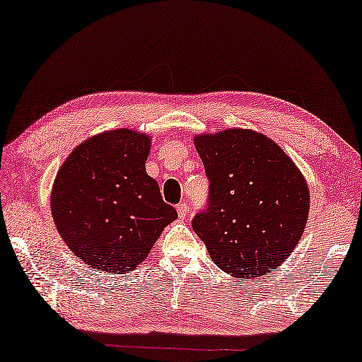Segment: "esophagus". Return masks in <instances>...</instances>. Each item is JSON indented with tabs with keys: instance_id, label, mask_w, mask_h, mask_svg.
<instances>
[{
	"instance_id": "esophagus-1",
	"label": "esophagus",
	"mask_w": 362,
	"mask_h": 362,
	"mask_svg": "<svg viewBox=\"0 0 362 362\" xmlns=\"http://www.w3.org/2000/svg\"><path fill=\"white\" fill-rule=\"evenodd\" d=\"M187 212H188L187 203H179V204H177V214H179L180 219H185Z\"/></svg>"
}]
</instances>
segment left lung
Wrapping results in <instances>:
<instances>
[{"label": "left lung", "instance_id": "obj_1", "mask_svg": "<svg viewBox=\"0 0 362 362\" xmlns=\"http://www.w3.org/2000/svg\"><path fill=\"white\" fill-rule=\"evenodd\" d=\"M209 180L192 227L222 271L257 277L300 242L309 212L305 177L277 143L245 129L194 136Z\"/></svg>", "mask_w": 362, "mask_h": 362}]
</instances>
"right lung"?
<instances>
[{
    "mask_svg": "<svg viewBox=\"0 0 362 362\" xmlns=\"http://www.w3.org/2000/svg\"><path fill=\"white\" fill-rule=\"evenodd\" d=\"M150 136L119 129L77 146L56 175L51 212L64 243L90 267L130 272L177 219L146 174Z\"/></svg>",
    "mask_w": 362,
    "mask_h": 362,
    "instance_id": "add662e5",
    "label": "right lung"
}]
</instances>
